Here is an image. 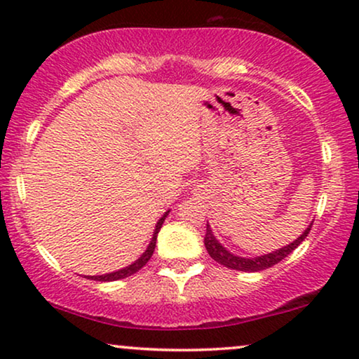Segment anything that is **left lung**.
<instances>
[{
    "instance_id": "obj_1",
    "label": "left lung",
    "mask_w": 359,
    "mask_h": 359,
    "mask_svg": "<svg viewBox=\"0 0 359 359\" xmlns=\"http://www.w3.org/2000/svg\"><path fill=\"white\" fill-rule=\"evenodd\" d=\"M311 227H312V224L309 225L306 230H304V233L301 235V237H299L297 240H294L292 243L286 245V247L279 248L273 253L262 255V257H255V258H242V257H237V255H232L229 250H225L222 245L219 243V240L214 237L209 224H208V227H205L204 245H205V250H208V253L210 255V258L215 259L219 264H224L225 268H230V269H237V271L255 273V271H263V269L271 268V266H274V264H278L279 262H283V259L286 258L289 253H292L294 250H296L299 245L306 240L309 232H311Z\"/></svg>"
}]
</instances>
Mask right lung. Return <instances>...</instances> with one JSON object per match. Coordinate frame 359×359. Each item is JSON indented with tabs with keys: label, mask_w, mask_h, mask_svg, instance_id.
<instances>
[{
	"label": "right lung",
	"mask_w": 359,
	"mask_h": 359,
	"mask_svg": "<svg viewBox=\"0 0 359 359\" xmlns=\"http://www.w3.org/2000/svg\"><path fill=\"white\" fill-rule=\"evenodd\" d=\"M168 212H170V210H168ZM168 212H165L163 217H161V219L158 220V222H156V227H155L154 237H151V242H150L149 247H147L145 253L142 255V257H140L139 259H135L134 263L129 264V266H126V268L119 269V271H114V273H107V274H101V276H86V278H88V279H95V281H101V283H107V281H117V279H124V278H127V276H132V274L139 271L140 268H144L145 264H147V262H149V259L151 258V255H154V252H155V245H156V235H158L160 229H161V225H163V222H165V217H166V215H168Z\"/></svg>",
	"instance_id": "obj_1"
}]
</instances>
